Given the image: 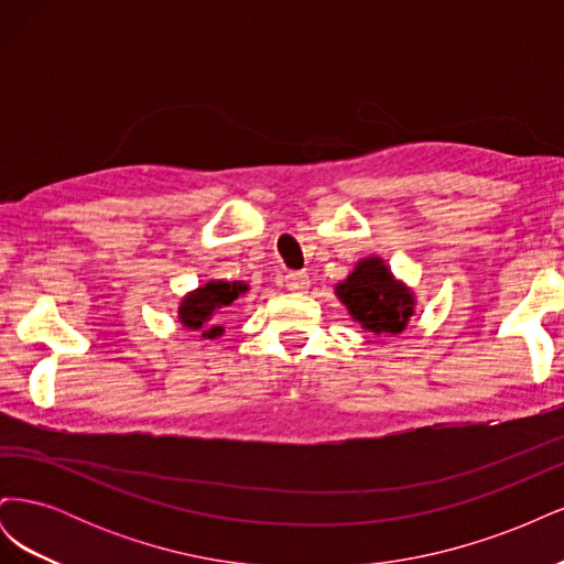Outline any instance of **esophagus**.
I'll list each match as a JSON object with an SVG mask.
<instances>
[{"label": "esophagus", "mask_w": 564, "mask_h": 564, "mask_svg": "<svg viewBox=\"0 0 564 564\" xmlns=\"http://www.w3.org/2000/svg\"><path fill=\"white\" fill-rule=\"evenodd\" d=\"M284 286L289 292H305V289L311 286V278L305 275V272H286L284 275Z\"/></svg>", "instance_id": "1"}]
</instances>
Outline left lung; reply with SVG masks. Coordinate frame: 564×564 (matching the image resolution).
Masks as SVG:
<instances>
[{
	"label": "left lung",
	"mask_w": 564,
	"mask_h": 564,
	"mask_svg": "<svg viewBox=\"0 0 564 564\" xmlns=\"http://www.w3.org/2000/svg\"><path fill=\"white\" fill-rule=\"evenodd\" d=\"M336 299L346 305L352 322L371 334H400L416 308V296L381 256H365L346 280L336 282Z\"/></svg>",
	"instance_id": "1"
}]
</instances>
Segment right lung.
I'll return each instance as SVG.
<instances>
[{"label": "right lung", "instance_id": "obj_1", "mask_svg": "<svg viewBox=\"0 0 564 564\" xmlns=\"http://www.w3.org/2000/svg\"><path fill=\"white\" fill-rule=\"evenodd\" d=\"M249 292V284L242 280H209L187 292L178 301V322L185 329L199 332L202 338L224 336V324L216 322L220 311L232 305V301Z\"/></svg>", "mask_w": 564, "mask_h": 564}]
</instances>
